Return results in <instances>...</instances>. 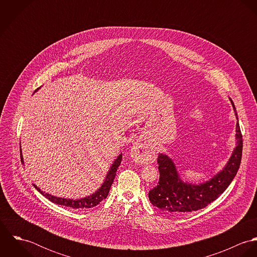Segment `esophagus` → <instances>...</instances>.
I'll use <instances>...</instances> for the list:
<instances>
[{"instance_id": "obj_1", "label": "esophagus", "mask_w": 257, "mask_h": 257, "mask_svg": "<svg viewBox=\"0 0 257 257\" xmlns=\"http://www.w3.org/2000/svg\"><path fill=\"white\" fill-rule=\"evenodd\" d=\"M153 150L144 141H138L131 149V155L138 162H147L153 158Z\"/></svg>"}]
</instances>
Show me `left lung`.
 Segmentation results:
<instances>
[{"mask_svg":"<svg viewBox=\"0 0 257 257\" xmlns=\"http://www.w3.org/2000/svg\"><path fill=\"white\" fill-rule=\"evenodd\" d=\"M231 105L237 119L236 147L223 169L205 183H184L173 161L167 155L160 153L157 158L159 181L148 193L149 201L153 206L174 215L198 211L218 199L231 183L238 171L242 155V135L232 101Z\"/></svg>","mask_w":257,"mask_h":257,"instance_id":"left-lung-1","label":"left lung"}]
</instances>
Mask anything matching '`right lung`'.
Returning a JSON list of instances; mask_svg holds the SVG:
<instances>
[{"instance_id": "1", "label": "right lung", "mask_w": 257, "mask_h": 257, "mask_svg": "<svg viewBox=\"0 0 257 257\" xmlns=\"http://www.w3.org/2000/svg\"><path fill=\"white\" fill-rule=\"evenodd\" d=\"M121 158H122V156H121V153H120L117 156V158L114 160V162L112 163L110 171L107 174L106 180H105V182L103 183V185L100 187V189L97 192H95L93 195H91L89 197H86V198H81L79 200L58 198V197H55V196H52V195H49L47 193L42 192L39 188H37L35 184H33V185L35 186V188L37 189L39 193H41L49 201H51L52 203H55L57 205H61V206H65V207H70V208H73V209H80V210L93 208V207L99 205L103 200H105L107 198V196H108V194L110 192V186H111V184L113 182V179L115 177V173H116L117 167L120 165ZM21 159H22V162H24L23 161L24 159H23V156H22V152H21Z\"/></svg>"}]
</instances>
